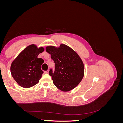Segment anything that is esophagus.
Returning <instances> with one entry per match:
<instances>
[{"label": "esophagus", "mask_w": 123, "mask_h": 123, "mask_svg": "<svg viewBox=\"0 0 123 123\" xmlns=\"http://www.w3.org/2000/svg\"><path fill=\"white\" fill-rule=\"evenodd\" d=\"M48 72H49V70H47V71H45L44 72V73H48Z\"/></svg>", "instance_id": "obj_1"}]
</instances>
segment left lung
<instances>
[{
	"label": "left lung",
	"instance_id": "8db88e82",
	"mask_svg": "<svg viewBox=\"0 0 123 123\" xmlns=\"http://www.w3.org/2000/svg\"><path fill=\"white\" fill-rule=\"evenodd\" d=\"M55 63V70L50 69L49 75L53 84L62 91H68L76 87L83 79L84 66L81 59L75 51L65 44L58 48L46 47Z\"/></svg>",
	"mask_w": 123,
	"mask_h": 123
}]
</instances>
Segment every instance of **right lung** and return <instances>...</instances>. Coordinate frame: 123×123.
I'll use <instances>...</instances> for the list:
<instances>
[{"instance_id": "obj_1", "label": "right lung", "mask_w": 123, "mask_h": 123, "mask_svg": "<svg viewBox=\"0 0 123 123\" xmlns=\"http://www.w3.org/2000/svg\"><path fill=\"white\" fill-rule=\"evenodd\" d=\"M43 51V47L38 49L34 44H31L25 48L12 62L11 74L22 87H31L39 82L43 73L41 66L44 61L37 56Z\"/></svg>"}]
</instances>
